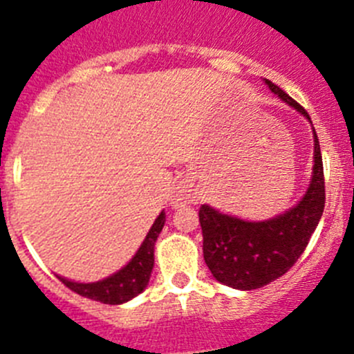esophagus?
Listing matches in <instances>:
<instances>
[{
    "label": "esophagus",
    "mask_w": 354,
    "mask_h": 354,
    "mask_svg": "<svg viewBox=\"0 0 354 354\" xmlns=\"http://www.w3.org/2000/svg\"><path fill=\"white\" fill-rule=\"evenodd\" d=\"M168 200H170V204L174 205V207H183V205L192 202L193 193L186 184H175V186L171 187L170 195H168Z\"/></svg>",
    "instance_id": "obj_1"
}]
</instances>
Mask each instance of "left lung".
Listing matches in <instances>:
<instances>
[{"mask_svg": "<svg viewBox=\"0 0 354 354\" xmlns=\"http://www.w3.org/2000/svg\"><path fill=\"white\" fill-rule=\"evenodd\" d=\"M271 92L306 117L303 106L280 86L264 80ZM314 131V168L310 186L299 204L266 221H245L202 205L198 211L204 236V259L218 282L241 290L261 289L286 274L305 252L324 211L323 156Z\"/></svg>", "mask_w": 354, "mask_h": 354, "instance_id": "left-lung-1", "label": "left lung"}]
</instances>
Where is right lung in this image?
<instances>
[{
  "mask_svg": "<svg viewBox=\"0 0 354 354\" xmlns=\"http://www.w3.org/2000/svg\"><path fill=\"white\" fill-rule=\"evenodd\" d=\"M165 220H167V216L162 211L156 218L154 225L150 227L149 234H147L145 241L138 248L136 255L127 262V266H124L120 271H117L111 277L93 283H77L64 277H58V274L56 277L68 289L77 292L80 296H84V298L93 299V301H101L106 305H120V303L129 301L134 296L143 292L145 287L149 286L150 273L154 268V245L159 232L165 227Z\"/></svg>",
  "mask_w": 354,
  "mask_h": 354,
  "instance_id": "right-lung-1",
  "label": "right lung"
}]
</instances>
